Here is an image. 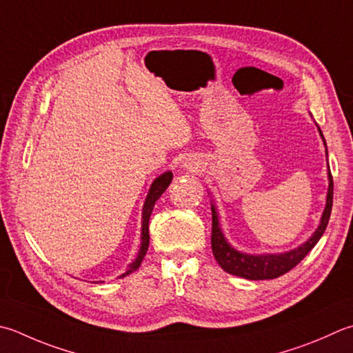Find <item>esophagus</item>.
<instances>
[{
    "label": "esophagus",
    "mask_w": 353,
    "mask_h": 353,
    "mask_svg": "<svg viewBox=\"0 0 353 353\" xmlns=\"http://www.w3.org/2000/svg\"><path fill=\"white\" fill-rule=\"evenodd\" d=\"M186 168H190V170H192V168H196V167H194V163H188V165H186Z\"/></svg>",
    "instance_id": "esophagus-1"
}]
</instances>
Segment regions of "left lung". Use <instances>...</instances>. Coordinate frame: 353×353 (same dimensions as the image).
Instances as JSON below:
<instances>
[{
  "label": "left lung",
  "instance_id": "obj_1",
  "mask_svg": "<svg viewBox=\"0 0 353 353\" xmlns=\"http://www.w3.org/2000/svg\"><path fill=\"white\" fill-rule=\"evenodd\" d=\"M316 128H319L324 147H326V141H324V136L321 133L320 127L316 125ZM326 156H327V148H326ZM327 181H329V188H327V196H326V206H324V211L321 214L319 228H316L312 236H310L305 243H301L300 246H296L294 250L286 251V252L248 254V252H241L236 250V248L226 240L225 234L222 231V226H220L217 206L216 203L211 202V212H212L211 248H212L214 257H216L220 268H222L228 274L237 275V277L248 279V280L277 279L280 275L291 271V269L299 265L300 261L309 254V251L319 243V240L321 239L324 231H326L330 211H332V202H334V181L329 168H327Z\"/></svg>",
  "mask_w": 353,
  "mask_h": 353
}]
</instances>
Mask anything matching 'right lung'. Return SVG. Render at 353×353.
I'll return each instance as SVG.
<instances>
[{
  "label": "right lung",
  "mask_w": 353,
  "mask_h": 353,
  "mask_svg": "<svg viewBox=\"0 0 353 353\" xmlns=\"http://www.w3.org/2000/svg\"><path fill=\"white\" fill-rule=\"evenodd\" d=\"M172 181V172L171 171H165L162 172L161 176L156 177L153 183H151L150 190H148V194L147 197H145V202H143V208H142V228H141V248H139V252H137L136 259L131 261L127 272H123L121 275L122 277H125V275H130L131 272H134L137 268L141 266L142 260L145 257V254H147L148 251V245H150V232H148V222H150V216L151 212H153V208L156 202L159 200V197H161L165 190L168 188V185L171 183ZM98 283V281H96Z\"/></svg>",
  "instance_id": "1"
}]
</instances>
